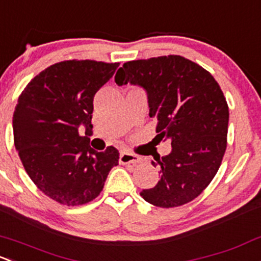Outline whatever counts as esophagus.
<instances>
[{"instance_id":"1","label":"esophagus","mask_w":261,"mask_h":261,"mask_svg":"<svg viewBox=\"0 0 261 261\" xmlns=\"http://www.w3.org/2000/svg\"><path fill=\"white\" fill-rule=\"evenodd\" d=\"M140 160H141V158L138 155H135V153L130 152V151H122L120 153V164H123V165H126V164H138L140 163Z\"/></svg>"}]
</instances>
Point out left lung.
Listing matches in <instances>:
<instances>
[{
  "label": "left lung",
  "mask_w": 261,
  "mask_h": 261,
  "mask_svg": "<svg viewBox=\"0 0 261 261\" xmlns=\"http://www.w3.org/2000/svg\"><path fill=\"white\" fill-rule=\"evenodd\" d=\"M115 82L146 90L149 115L158 120L156 138L172 146L169 155L153 156L161 177L140 195L159 207L193 201L214 179L226 150L229 106L219 84L179 55L125 62Z\"/></svg>",
  "instance_id": "1"
}]
</instances>
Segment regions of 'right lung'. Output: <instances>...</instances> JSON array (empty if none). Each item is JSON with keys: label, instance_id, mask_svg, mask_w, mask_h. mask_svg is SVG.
<instances>
[{"label": "right lung", "instance_id": "right-lung-1", "mask_svg": "<svg viewBox=\"0 0 261 261\" xmlns=\"http://www.w3.org/2000/svg\"><path fill=\"white\" fill-rule=\"evenodd\" d=\"M119 62L67 60L41 71L27 84L13 114V141L30 179L66 206L92 201L102 191L119 151L90 146L94 96ZM85 125V136L78 134Z\"/></svg>", "mask_w": 261, "mask_h": 261}]
</instances>
